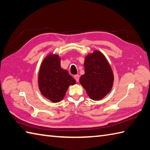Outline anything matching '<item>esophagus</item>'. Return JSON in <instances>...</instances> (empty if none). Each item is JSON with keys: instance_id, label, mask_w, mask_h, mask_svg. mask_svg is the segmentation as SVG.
I'll list each match as a JSON object with an SVG mask.
<instances>
[{"instance_id": "obj_1", "label": "esophagus", "mask_w": 150, "mask_h": 150, "mask_svg": "<svg viewBox=\"0 0 150 150\" xmlns=\"http://www.w3.org/2000/svg\"><path fill=\"white\" fill-rule=\"evenodd\" d=\"M74 79L76 82H78L79 81V75H75L74 76Z\"/></svg>"}]
</instances>
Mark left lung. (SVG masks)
I'll list each match as a JSON object with an SVG mask.
<instances>
[{
  "label": "left lung",
  "instance_id": "left-lung-1",
  "mask_svg": "<svg viewBox=\"0 0 150 150\" xmlns=\"http://www.w3.org/2000/svg\"><path fill=\"white\" fill-rule=\"evenodd\" d=\"M85 74L79 81L91 99L100 100L111 91L113 83V74L103 55L94 51L85 57Z\"/></svg>",
  "mask_w": 150,
  "mask_h": 150
}]
</instances>
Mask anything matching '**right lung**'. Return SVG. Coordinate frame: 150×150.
<instances>
[{"label":"right lung","instance_id":"add662e5","mask_svg":"<svg viewBox=\"0 0 150 150\" xmlns=\"http://www.w3.org/2000/svg\"><path fill=\"white\" fill-rule=\"evenodd\" d=\"M39 87L42 95L52 102H59L71 85L76 81L69 72L61 68L60 58L50 54L42 62L39 73Z\"/></svg>","mask_w":150,"mask_h":150}]
</instances>
